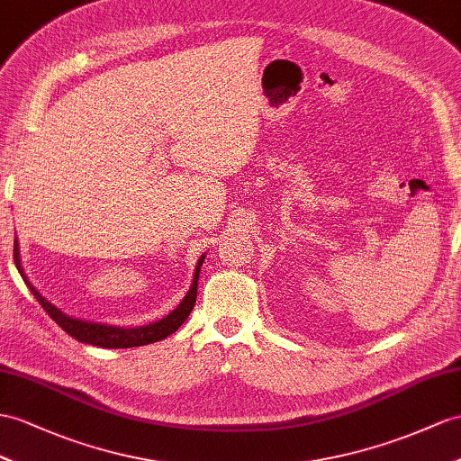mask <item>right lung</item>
Segmentation results:
<instances>
[{
    "instance_id": "1",
    "label": "right lung",
    "mask_w": 461,
    "mask_h": 461,
    "mask_svg": "<svg viewBox=\"0 0 461 461\" xmlns=\"http://www.w3.org/2000/svg\"><path fill=\"white\" fill-rule=\"evenodd\" d=\"M14 254H15V266L19 269L21 277L27 284V287L31 289V294L35 295V299L41 303V307L49 312V317L59 324L62 330L68 332L72 339L86 342V344H94L99 348H134V346H144V344H152L164 340L166 336H170L172 332H176L179 327H182L184 321L189 317V312L194 311L195 299H197V279H199V272L201 266H203L205 254L199 258L195 272H194V282L192 287L185 294V297L179 301V305L167 312V315L160 321L150 322V324H142V327H132V329H125V327H113V324H105V322H92V321H84V319H76L66 315L59 307H54L50 301L44 299L39 289L29 282V277L23 272V266H21V252H19V242L15 237V244H14Z\"/></svg>"
}]
</instances>
